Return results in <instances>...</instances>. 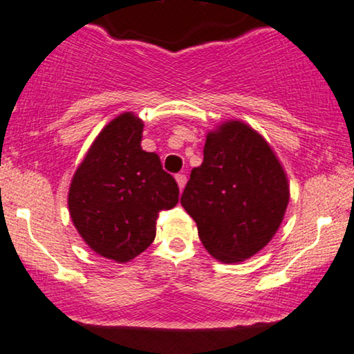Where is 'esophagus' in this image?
Instances as JSON below:
<instances>
[{
	"label": "esophagus",
	"instance_id": "esophagus-1",
	"mask_svg": "<svg viewBox=\"0 0 354 354\" xmlns=\"http://www.w3.org/2000/svg\"><path fill=\"white\" fill-rule=\"evenodd\" d=\"M186 181H187L186 174H183V173H178V174H176V183H178V186H180V189H181V191L185 189Z\"/></svg>",
	"mask_w": 354,
	"mask_h": 354
}]
</instances>
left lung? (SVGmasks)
Segmentation results:
<instances>
[{"mask_svg": "<svg viewBox=\"0 0 354 354\" xmlns=\"http://www.w3.org/2000/svg\"><path fill=\"white\" fill-rule=\"evenodd\" d=\"M288 203V180L270 145L236 120L209 133L204 162L181 196L205 250L225 263L243 261L268 245Z\"/></svg>", "mask_w": 354, "mask_h": 354, "instance_id": "8db88e82", "label": "left lung"}]
</instances>
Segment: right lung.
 <instances>
[{"label": "right lung", "instance_id": "right-lung-1", "mask_svg": "<svg viewBox=\"0 0 354 354\" xmlns=\"http://www.w3.org/2000/svg\"><path fill=\"white\" fill-rule=\"evenodd\" d=\"M140 119L120 114L97 136L68 192L70 216L101 257L125 263L155 239L162 210L178 203L176 181L158 155L142 150Z\"/></svg>", "mask_w": 354, "mask_h": 354}]
</instances>
